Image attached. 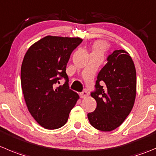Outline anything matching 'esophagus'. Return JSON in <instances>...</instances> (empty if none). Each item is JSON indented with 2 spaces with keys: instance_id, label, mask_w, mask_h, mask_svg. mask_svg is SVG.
I'll list each match as a JSON object with an SVG mask.
<instances>
[{
  "instance_id": "34e87169",
  "label": "esophagus",
  "mask_w": 156,
  "mask_h": 156,
  "mask_svg": "<svg viewBox=\"0 0 156 156\" xmlns=\"http://www.w3.org/2000/svg\"><path fill=\"white\" fill-rule=\"evenodd\" d=\"M87 96H88V93H87V91H86V90H84V91H82L81 93H80V97H81V98H87Z\"/></svg>"
}]
</instances>
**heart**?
I'll return each instance as SVG.
<instances>
[{
  "label": "heart",
  "mask_w": 156,
  "mask_h": 156,
  "mask_svg": "<svg viewBox=\"0 0 156 156\" xmlns=\"http://www.w3.org/2000/svg\"><path fill=\"white\" fill-rule=\"evenodd\" d=\"M107 48V43L102 41H98L97 42V43H95V44L94 45V52H97V53H99L101 54V55H102V54L106 51Z\"/></svg>",
  "instance_id": "obj_1"
}]
</instances>
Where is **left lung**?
I'll use <instances>...</instances> for the list:
<instances>
[{"instance_id":"obj_1","label":"left lung","mask_w":156,"mask_h":156,"mask_svg":"<svg viewBox=\"0 0 156 156\" xmlns=\"http://www.w3.org/2000/svg\"><path fill=\"white\" fill-rule=\"evenodd\" d=\"M107 63L100 71L95 91V110L87 114L90 125L109 132L123 123L133 107L136 94V72L132 58L126 51L115 50L107 57Z\"/></svg>"}]
</instances>
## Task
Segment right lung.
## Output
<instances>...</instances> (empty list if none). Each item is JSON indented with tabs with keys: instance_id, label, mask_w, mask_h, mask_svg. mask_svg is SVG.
Wrapping results in <instances>:
<instances>
[{
	"instance_id": "1",
	"label": "right lung",
	"mask_w": 156,
	"mask_h": 156,
	"mask_svg": "<svg viewBox=\"0 0 156 156\" xmlns=\"http://www.w3.org/2000/svg\"><path fill=\"white\" fill-rule=\"evenodd\" d=\"M79 37L47 36L33 43L21 66V87L29 112L40 126L55 129L64 126L79 99L69 89L66 66ZM61 77L66 81L57 87Z\"/></svg>"
}]
</instances>
